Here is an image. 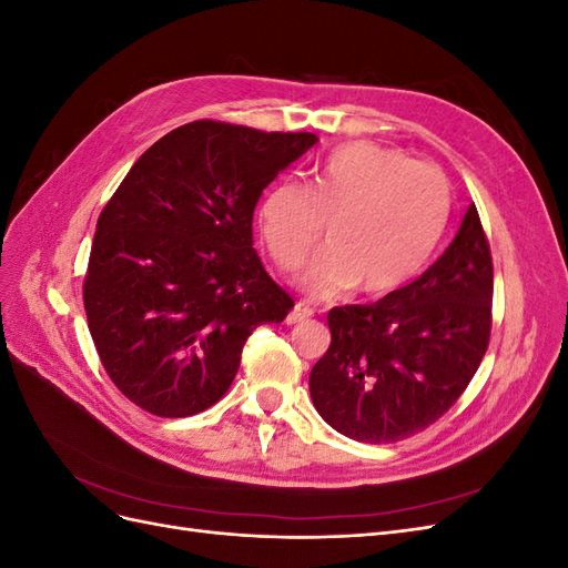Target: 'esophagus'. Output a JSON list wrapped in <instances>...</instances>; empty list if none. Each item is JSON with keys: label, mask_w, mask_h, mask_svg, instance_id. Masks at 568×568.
Here are the masks:
<instances>
[{"label": "esophagus", "mask_w": 568, "mask_h": 568, "mask_svg": "<svg viewBox=\"0 0 568 568\" xmlns=\"http://www.w3.org/2000/svg\"><path fill=\"white\" fill-rule=\"evenodd\" d=\"M313 315H315V311H313L311 305H307V303H296L294 311H291V315L286 317V324H298V322L313 317Z\"/></svg>", "instance_id": "obj_1"}]
</instances>
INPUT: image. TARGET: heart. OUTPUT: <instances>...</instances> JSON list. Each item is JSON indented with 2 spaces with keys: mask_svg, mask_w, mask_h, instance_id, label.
<instances>
[{
  "mask_svg": "<svg viewBox=\"0 0 568 568\" xmlns=\"http://www.w3.org/2000/svg\"><path fill=\"white\" fill-rule=\"evenodd\" d=\"M453 215V184L434 163L367 142L326 156L311 186L280 180L263 196L257 222L267 253L296 270L322 236L303 286L317 298L357 288L384 296L409 284L432 261Z\"/></svg>",
  "mask_w": 568,
  "mask_h": 568,
  "instance_id": "obj_1",
  "label": "heart"
}]
</instances>
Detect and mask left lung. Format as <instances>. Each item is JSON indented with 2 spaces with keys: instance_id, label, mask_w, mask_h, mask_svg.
Wrapping results in <instances>:
<instances>
[{
  "instance_id": "1",
  "label": "left lung",
  "mask_w": 568,
  "mask_h": 568,
  "mask_svg": "<svg viewBox=\"0 0 568 568\" xmlns=\"http://www.w3.org/2000/svg\"><path fill=\"white\" fill-rule=\"evenodd\" d=\"M332 346L311 372L320 417L359 443H395L448 412L488 351L493 255L471 203L419 280L369 305L332 307Z\"/></svg>"
}]
</instances>
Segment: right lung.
I'll return each mask as SVG.
<instances>
[{"mask_svg":"<svg viewBox=\"0 0 568 568\" xmlns=\"http://www.w3.org/2000/svg\"><path fill=\"white\" fill-rule=\"evenodd\" d=\"M317 142L194 120L149 146L97 220L82 284L101 365L156 417H192L232 386L255 326L294 301L253 251L263 189Z\"/></svg>","mask_w":568,"mask_h":568,"instance_id":"right-lung-1","label":"right lung"}]
</instances>
